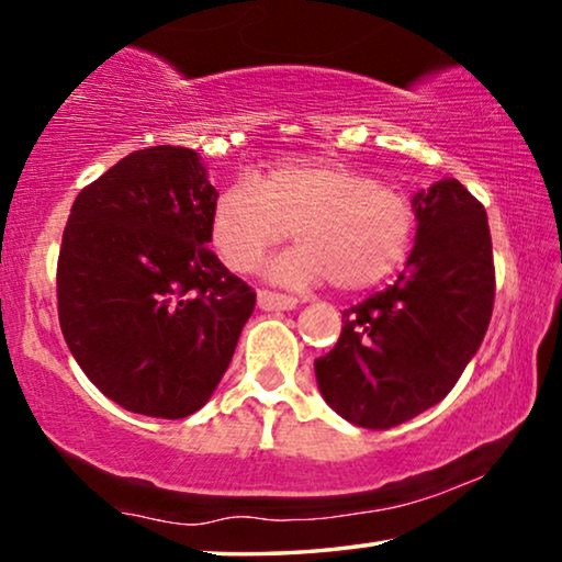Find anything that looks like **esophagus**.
<instances>
[{
  "label": "esophagus",
  "instance_id": "esophagus-1",
  "mask_svg": "<svg viewBox=\"0 0 562 562\" xmlns=\"http://www.w3.org/2000/svg\"><path fill=\"white\" fill-rule=\"evenodd\" d=\"M299 301L289 294H279V291H268L261 289L258 291V306L266 308V312H289L294 308Z\"/></svg>",
  "mask_w": 562,
  "mask_h": 562
}]
</instances>
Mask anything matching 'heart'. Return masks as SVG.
Listing matches in <instances>:
<instances>
[{
	"label": "heart",
	"mask_w": 562,
	"mask_h": 562,
	"mask_svg": "<svg viewBox=\"0 0 562 562\" xmlns=\"http://www.w3.org/2000/svg\"><path fill=\"white\" fill-rule=\"evenodd\" d=\"M418 207L408 192L339 161H281L261 187L243 180L217 194L213 246L227 268L248 273L289 238L299 246L271 266L286 283H319L347 294L387 281L411 261Z\"/></svg>",
	"instance_id": "b5f03b06"
}]
</instances>
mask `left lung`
<instances>
[{
    "instance_id": "1",
    "label": "left lung",
    "mask_w": 562,
    "mask_h": 562,
    "mask_svg": "<svg viewBox=\"0 0 562 562\" xmlns=\"http://www.w3.org/2000/svg\"><path fill=\"white\" fill-rule=\"evenodd\" d=\"M418 240L393 286L341 312L316 357L319 390L341 418L387 430L443 401L476 355L494 308L486 210L459 180L416 194Z\"/></svg>"
}]
</instances>
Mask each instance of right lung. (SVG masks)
<instances>
[{"mask_svg":"<svg viewBox=\"0 0 562 562\" xmlns=\"http://www.w3.org/2000/svg\"><path fill=\"white\" fill-rule=\"evenodd\" d=\"M217 200L184 146L132 151L72 202L58 256L63 337L121 408L187 418L225 375L256 291L207 243Z\"/></svg>","mask_w":562,"mask_h":562,"instance_id":"obj_1","label":"right lung"}]
</instances>
